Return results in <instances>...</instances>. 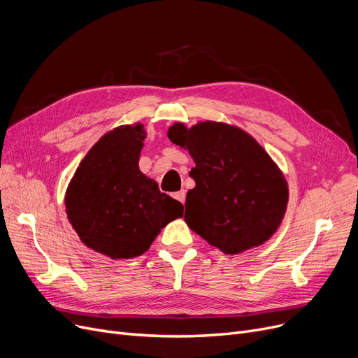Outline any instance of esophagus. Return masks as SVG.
<instances>
[{
    "label": "esophagus",
    "instance_id": "34e87169",
    "mask_svg": "<svg viewBox=\"0 0 358 358\" xmlns=\"http://www.w3.org/2000/svg\"><path fill=\"white\" fill-rule=\"evenodd\" d=\"M173 197H174V199H177L178 201L184 203V201H185V192H184V190H180V192L174 193V194H173Z\"/></svg>",
    "mask_w": 358,
    "mask_h": 358
}]
</instances>
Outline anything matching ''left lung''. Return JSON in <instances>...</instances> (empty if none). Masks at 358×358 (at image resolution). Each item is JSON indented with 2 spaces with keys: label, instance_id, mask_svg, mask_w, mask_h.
I'll list each match as a JSON object with an SVG mask.
<instances>
[{
  "label": "left lung",
  "instance_id": "8db88e82",
  "mask_svg": "<svg viewBox=\"0 0 358 358\" xmlns=\"http://www.w3.org/2000/svg\"><path fill=\"white\" fill-rule=\"evenodd\" d=\"M168 139L189 150L196 166L184 220L224 254L266 243L280 228L289 203L285 174L255 138L223 122L174 123Z\"/></svg>",
  "mask_w": 358,
  "mask_h": 358
}]
</instances>
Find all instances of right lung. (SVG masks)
<instances>
[{
	"instance_id": "add662e5",
	"label": "right lung",
	"mask_w": 358,
	"mask_h": 358,
	"mask_svg": "<svg viewBox=\"0 0 358 358\" xmlns=\"http://www.w3.org/2000/svg\"><path fill=\"white\" fill-rule=\"evenodd\" d=\"M142 123L108 130L88 150L65 193L69 223L90 250L111 259L142 255L182 204L139 169Z\"/></svg>"
}]
</instances>
